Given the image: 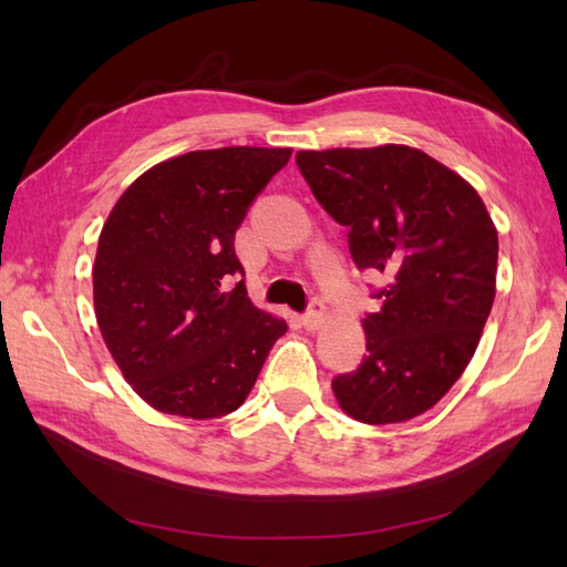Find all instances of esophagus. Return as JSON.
<instances>
[{"instance_id": "obj_1", "label": "esophagus", "mask_w": 567, "mask_h": 567, "mask_svg": "<svg viewBox=\"0 0 567 567\" xmlns=\"http://www.w3.org/2000/svg\"><path fill=\"white\" fill-rule=\"evenodd\" d=\"M327 319H329V317H327V309H323V305L317 302V299H315L307 315L302 317V323H305V327H307L309 331H319V329L323 327V323H327Z\"/></svg>"}]
</instances>
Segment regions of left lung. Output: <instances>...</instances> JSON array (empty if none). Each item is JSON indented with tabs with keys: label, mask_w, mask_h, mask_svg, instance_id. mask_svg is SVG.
<instances>
[{
	"label": "left lung",
	"mask_w": 567,
	"mask_h": 567,
	"mask_svg": "<svg viewBox=\"0 0 567 567\" xmlns=\"http://www.w3.org/2000/svg\"><path fill=\"white\" fill-rule=\"evenodd\" d=\"M319 204L348 226L360 270H378L382 307L363 319L368 355L333 396L363 424L429 412L463 375L497 292V228L477 189L424 151H299Z\"/></svg>",
	"instance_id": "left-lung-1"
}]
</instances>
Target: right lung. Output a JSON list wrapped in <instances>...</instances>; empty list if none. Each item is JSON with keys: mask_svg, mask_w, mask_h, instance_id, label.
I'll return each instance as SVG.
<instances>
[{"mask_svg": "<svg viewBox=\"0 0 567 567\" xmlns=\"http://www.w3.org/2000/svg\"><path fill=\"white\" fill-rule=\"evenodd\" d=\"M292 148L192 151L136 177L100 234L94 317L124 380L163 414L214 419L246 402L287 321L250 302L236 228Z\"/></svg>", "mask_w": 567, "mask_h": 567, "instance_id": "right-lung-1", "label": "right lung"}]
</instances>
